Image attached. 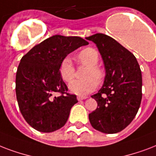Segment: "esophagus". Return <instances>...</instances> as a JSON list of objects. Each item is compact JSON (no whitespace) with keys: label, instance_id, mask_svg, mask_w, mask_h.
I'll return each mask as SVG.
<instances>
[{"label":"esophagus","instance_id":"1","mask_svg":"<svg viewBox=\"0 0 156 156\" xmlns=\"http://www.w3.org/2000/svg\"><path fill=\"white\" fill-rule=\"evenodd\" d=\"M85 98H87V97H81V96H78V97H77V100H78V101L84 100V99H85Z\"/></svg>","mask_w":156,"mask_h":156}]
</instances>
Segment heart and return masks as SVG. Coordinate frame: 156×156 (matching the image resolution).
Instances as JSON below:
<instances>
[{
  "instance_id": "b5f03b06",
  "label": "heart",
  "mask_w": 156,
  "mask_h": 156,
  "mask_svg": "<svg viewBox=\"0 0 156 156\" xmlns=\"http://www.w3.org/2000/svg\"><path fill=\"white\" fill-rule=\"evenodd\" d=\"M77 62L86 67L83 73V80H76L69 85L70 90L77 95H85L94 91L97 84H102L105 78V71L98 65L99 60L98 52L94 48L87 47L77 54ZM58 72L65 82L69 83L76 76V68L68 58L62 59L58 67Z\"/></svg>"
}]
</instances>
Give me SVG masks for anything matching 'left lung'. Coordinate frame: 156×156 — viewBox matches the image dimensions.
<instances>
[{
  "label": "left lung",
  "instance_id": "obj_1",
  "mask_svg": "<svg viewBox=\"0 0 156 156\" xmlns=\"http://www.w3.org/2000/svg\"><path fill=\"white\" fill-rule=\"evenodd\" d=\"M87 40L94 42L104 62V84L96 94L97 109L89 115L94 129L116 133L134 119L142 101V72L134 55L107 35L97 33Z\"/></svg>",
  "mask_w": 156,
  "mask_h": 156
}]
</instances>
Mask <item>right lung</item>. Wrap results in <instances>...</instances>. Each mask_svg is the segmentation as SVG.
<instances>
[{
	"label": "right lung",
	"mask_w": 156,
	"mask_h": 156,
	"mask_svg": "<svg viewBox=\"0 0 156 156\" xmlns=\"http://www.w3.org/2000/svg\"><path fill=\"white\" fill-rule=\"evenodd\" d=\"M88 41L79 37L55 35L36 44L23 56L16 72L15 90L21 114L37 131L51 133L67 123L78 101L58 72L62 59ZM60 94L58 97L55 94Z\"/></svg>",
	"instance_id": "right-lung-1"
}]
</instances>
